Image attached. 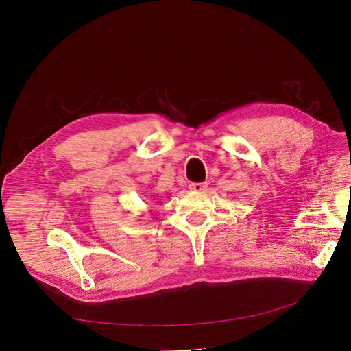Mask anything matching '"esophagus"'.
Segmentation results:
<instances>
[{
  "label": "esophagus",
  "mask_w": 351,
  "mask_h": 351,
  "mask_svg": "<svg viewBox=\"0 0 351 351\" xmlns=\"http://www.w3.org/2000/svg\"><path fill=\"white\" fill-rule=\"evenodd\" d=\"M206 188H208L206 183H202V182H200V183H199V182L191 183V185H189V189L193 191V192H205Z\"/></svg>",
  "instance_id": "34e87169"
}]
</instances>
